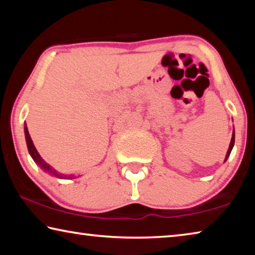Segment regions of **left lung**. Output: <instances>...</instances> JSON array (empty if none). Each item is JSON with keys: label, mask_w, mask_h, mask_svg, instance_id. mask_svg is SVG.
<instances>
[{"label": "left lung", "mask_w": 255, "mask_h": 255, "mask_svg": "<svg viewBox=\"0 0 255 255\" xmlns=\"http://www.w3.org/2000/svg\"><path fill=\"white\" fill-rule=\"evenodd\" d=\"M234 143H235V133H234V130H233L232 140H231V144H230V148H228V150H227V154H226V158H225V161H226V159L228 158V156H230V154H231V152H232L233 146H234Z\"/></svg>", "instance_id": "1"}]
</instances>
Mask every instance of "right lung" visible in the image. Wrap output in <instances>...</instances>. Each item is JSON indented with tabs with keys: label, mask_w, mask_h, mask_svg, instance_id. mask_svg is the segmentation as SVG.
I'll return each instance as SVG.
<instances>
[{
	"label": "right lung",
	"mask_w": 255,
	"mask_h": 255,
	"mask_svg": "<svg viewBox=\"0 0 255 255\" xmlns=\"http://www.w3.org/2000/svg\"><path fill=\"white\" fill-rule=\"evenodd\" d=\"M24 133H25V140H27V146H28V150H29V153H30V155H31V157L33 158V161L36 162V163H38L39 164V165L42 167V169H45L46 171H48V172H50L51 174H54L55 176H57V178H60V179H65L66 176L65 175H62V174H59V173H57V172H56L53 167L51 166H49L48 164H47L44 159L41 158V156L39 155V153L37 152V149H36V147H34L33 146V143H32V140H31V137H30V135H29V131H28V128H27V126L24 127ZM68 178L70 179H72L71 176H68Z\"/></svg>",
	"instance_id": "right-lung-1"
}]
</instances>
